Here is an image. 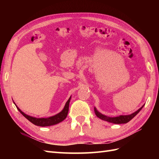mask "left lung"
Instances as JSON below:
<instances>
[{"mask_svg":"<svg viewBox=\"0 0 159 159\" xmlns=\"http://www.w3.org/2000/svg\"><path fill=\"white\" fill-rule=\"evenodd\" d=\"M144 105L141 107L140 109H138L135 112H134L133 113H132L130 115H128V116H120L117 117H107L104 115H102V113H100V112L97 111L96 109V107H94V111H95V113L96 115V116L98 117H99L100 119L107 121L108 122L110 123H113V124H126L128 121H130L133 118L136 116V115L139 112V111L141 110V109L143 107Z\"/></svg>","mask_w":159,"mask_h":159,"instance_id":"1","label":"left lung"}]
</instances>
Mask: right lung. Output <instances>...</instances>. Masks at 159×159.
Wrapping results in <instances>:
<instances>
[{
    "instance_id": "1",
    "label": "right lung",
    "mask_w": 159,
    "mask_h": 159,
    "mask_svg": "<svg viewBox=\"0 0 159 159\" xmlns=\"http://www.w3.org/2000/svg\"><path fill=\"white\" fill-rule=\"evenodd\" d=\"M70 99H71V96L70 97L68 100L66 102V103L65 104V107H64V108H63V109L61 111L60 113L55 115V116L50 117H47V118H36L34 117L29 116H28V115H26L24 112H22V111L20 110L18 107H17L16 105V106L17 107V109H18V110L20 111V113H21L22 116L24 117H25L26 119L31 121V122L33 123V124L36 125V126H42V127L49 126H52V125H55L57 124H59V122H61V121H62L63 120L66 119L67 116V113H68L69 104H70Z\"/></svg>"
}]
</instances>
